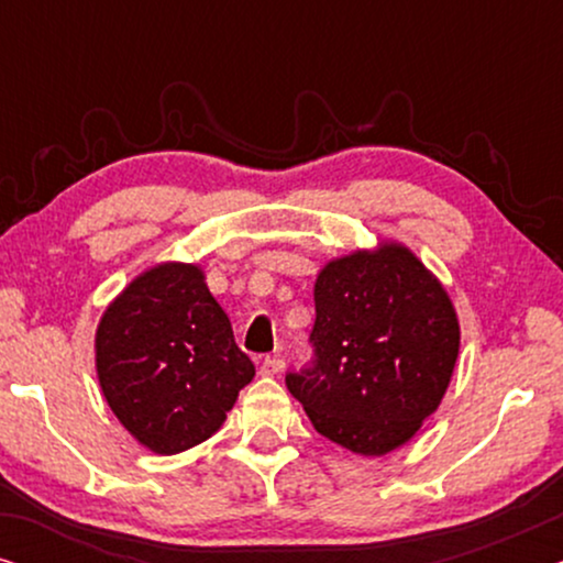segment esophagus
Returning <instances> with one entry per match:
<instances>
[{"instance_id": "34e87169", "label": "esophagus", "mask_w": 563, "mask_h": 563, "mask_svg": "<svg viewBox=\"0 0 563 563\" xmlns=\"http://www.w3.org/2000/svg\"><path fill=\"white\" fill-rule=\"evenodd\" d=\"M284 372V358L282 356H266L264 361H261L258 366V374L261 376H276Z\"/></svg>"}]
</instances>
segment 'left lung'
<instances>
[{"mask_svg": "<svg viewBox=\"0 0 563 563\" xmlns=\"http://www.w3.org/2000/svg\"><path fill=\"white\" fill-rule=\"evenodd\" d=\"M314 364L287 374L314 430L358 456H387L422 428L459 358V314L405 243L328 261L314 279Z\"/></svg>", "mask_w": 563, "mask_h": 563, "instance_id": "left-lung-1", "label": "left lung"}]
</instances>
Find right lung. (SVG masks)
Masks as SVG:
<instances>
[{"instance_id":"add662e5","label":"right lung","mask_w":563,"mask_h":563,"mask_svg":"<svg viewBox=\"0 0 563 563\" xmlns=\"http://www.w3.org/2000/svg\"><path fill=\"white\" fill-rule=\"evenodd\" d=\"M95 361L114 418L158 456L218 433L256 376L205 272L181 261L145 268L107 305Z\"/></svg>"}]
</instances>
